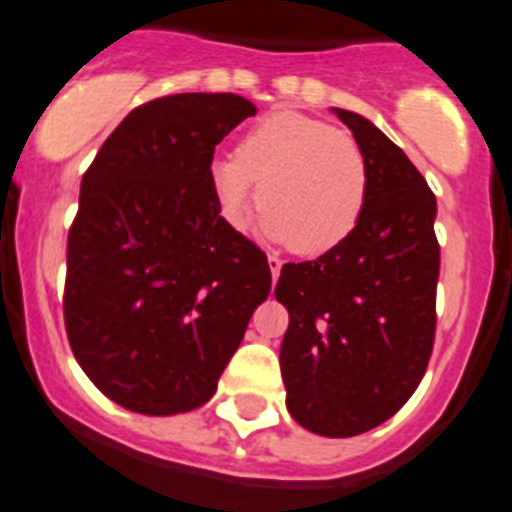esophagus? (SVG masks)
Listing matches in <instances>:
<instances>
[{
	"mask_svg": "<svg viewBox=\"0 0 512 512\" xmlns=\"http://www.w3.org/2000/svg\"><path fill=\"white\" fill-rule=\"evenodd\" d=\"M280 269H282V261L277 256H269V272H272V280L280 277Z\"/></svg>",
	"mask_w": 512,
	"mask_h": 512,
	"instance_id": "1",
	"label": "esophagus"
}]
</instances>
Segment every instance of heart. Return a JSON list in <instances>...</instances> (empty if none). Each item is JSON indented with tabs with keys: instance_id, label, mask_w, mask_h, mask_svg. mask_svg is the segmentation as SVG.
I'll return each instance as SVG.
<instances>
[{
	"instance_id": "b5f03b06",
	"label": "heart",
	"mask_w": 512,
	"mask_h": 512,
	"mask_svg": "<svg viewBox=\"0 0 512 512\" xmlns=\"http://www.w3.org/2000/svg\"><path fill=\"white\" fill-rule=\"evenodd\" d=\"M209 185L232 227H246L261 185V235L298 256H322L361 222L369 170L350 135L282 109L248 130L238 154L211 159Z\"/></svg>"
}]
</instances>
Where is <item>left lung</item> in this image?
I'll return each instance as SVG.
<instances>
[{
	"mask_svg": "<svg viewBox=\"0 0 512 512\" xmlns=\"http://www.w3.org/2000/svg\"><path fill=\"white\" fill-rule=\"evenodd\" d=\"M366 156L369 196L350 238L316 261L282 266L280 366L290 416L322 437L384 424L424 377L437 324V198L371 120L332 109Z\"/></svg>",
	"mask_w": 512,
	"mask_h": 512,
	"instance_id": "8db88e82",
	"label": "left lung"
}]
</instances>
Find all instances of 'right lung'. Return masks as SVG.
<instances>
[{
  "label": "right lung",
  "mask_w": 512,
  "mask_h": 512,
  "mask_svg": "<svg viewBox=\"0 0 512 512\" xmlns=\"http://www.w3.org/2000/svg\"><path fill=\"white\" fill-rule=\"evenodd\" d=\"M256 107L175 94L133 109L80 183L67 238L65 327L109 400L143 416L209 403L272 290L261 248L219 217L209 164Z\"/></svg>",
  "instance_id": "right-lung-1"
}]
</instances>
